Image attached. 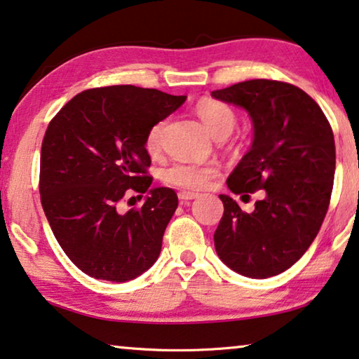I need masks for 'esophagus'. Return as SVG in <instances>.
I'll list each match as a JSON object with an SVG mask.
<instances>
[{"label":"esophagus","mask_w":359,"mask_h":359,"mask_svg":"<svg viewBox=\"0 0 359 359\" xmlns=\"http://www.w3.org/2000/svg\"><path fill=\"white\" fill-rule=\"evenodd\" d=\"M196 196H198V194H195V191H189V190H182V191H179V200H180V201L195 200Z\"/></svg>","instance_id":"34e87169"}]
</instances>
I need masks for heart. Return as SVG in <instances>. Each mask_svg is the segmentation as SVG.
Masks as SVG:
<instances>
[{
    "label": "heart",
    "instance_id": "b5f03b06",
    "mask_svg": "<svg viewBox=\"0 0 359 359\" xmlns=\"http://www.w3.org/2000/svg\"><path fill=\"white\" fill-rule=\"evenodd\" d=\"M196 114L200 117L206 130L216 138H226L232 133L237 116L231 106L222 101L205 98L198 101ZM164 121H159L147 133L145 147L149 153H158L161 149ZM219 174L216 164H195L187 161L172 163L163 169V180L165 184L180 187V189L198 190L206 187Z\"/></svg>",
    "mask_w": 359,
    "mask_h": 359
}]
</instances>
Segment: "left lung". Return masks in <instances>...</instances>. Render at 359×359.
<instances>
[{
    "mask_svg": "<svg viewBox=\"0 0 359 359\" xmlns=\"http://www.w3.org/2000/svg\"><path fill=\"white\" fill-rule=\"evenodd\" d=\"M211 96L243 108L253 122V143L227 187L264 195L253 212L219 195L224 214L214 247L232 271L267 279L295 264L323 226L335 174L332 128L311 96L285 82L247 80Z\"/></svg>",
    "mask_w": 359,
    "mask_h": 359,
    "instance_id": "left-lung-1",
    "label": "left lung"
}]
</instances>
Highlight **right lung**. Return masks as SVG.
<instances>
[{"mask_svg":"<svg viewBox=\"0 0 359 359\" xmlns=\"http://www.w3.org/2000/svg\"><path fill=\"white\" fill-rule=\"evenodd\" d=\"M187 96L133 85L85 90L53 117L41 143L40 196L67 258L90 277L127 282L161 253L177 210L172 189H151L147 133ZM130 193H147L138 210L120 211Z\"/></svg>","mask_w":359,"mask_h":359,"instance_id":"right-lung-1","label":"right lung"}]
</instances>
